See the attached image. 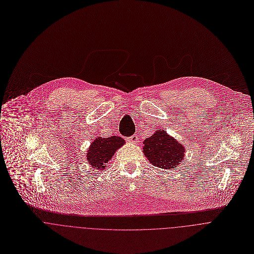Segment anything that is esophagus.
<instances>
[{
    "mask_svg": "<svg viewBox=\"0 0 254 254\" xmlns=\"http://www.w3.org/2000/svg\"><path fill=\"white\" fill-rule=\"evenodd\" d=\"M129 142H131V143H137L138 142V135L137 134H133V135H131L130 137H128V139H127Z\"/></svg>",
    "mask_w": 254,
    "mask_h": 254,
    "instance_id": "obj_1",
    "label": "esophagus"
}]
</instances>
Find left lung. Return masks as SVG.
<instances>
[{
    "label": "left lung",
    "mask_w": 254,
    "mask_h": 254,
    "mask_svg": "<svg viewBox=\"0 0 254 254\" xmlns=\"http://www.w3.org/2000/svg\"><path fill=\"white\" fill-rule=\"evenodd\" d=\"M143 153L147 160L161 170H174L182 164L186 148L164 129H157L143 141Z\"/></svg>",
    "instance_id": "8db88e82"
}]
</instances>
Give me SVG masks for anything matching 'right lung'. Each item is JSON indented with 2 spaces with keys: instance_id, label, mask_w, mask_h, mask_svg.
I'll return each instance as SVG.
<instances>
[{
  "instance_id": "1",
  "label": "right lung",
  "mask_w": 254,
  "mask_h": 254,
  "mask_svg": "<svg viewBox=\"0 0 254 254\" xmlns=\"http://www.w3.org/2000/svg\"><path fill=\"white\" fill-rule=\"evenodd\" d=\"M125 143V139L121 136H98L91 143L87 151V160L91 166L95 167L96 170L103 171L106 168L109 161L113 158L116 151Z\"/></svg>"
}]
</instances>
